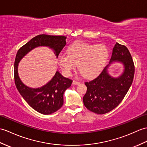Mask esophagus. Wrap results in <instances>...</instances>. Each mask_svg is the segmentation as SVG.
Returning <instances> with one entry per match:
<instances>
[{
    "label": "esophagus",
    "mask_w": 147,
    "mask_h": 147,
    "mask_svg": "<svg viewBox=\"0 0 147 147\" xmlns=\"http://www.w3.org/2000/svg\"><path fill=\"white\" fill-rule=\"evenodd\" d=\"M73 84H80V82L79 81L73 80Z\"/></svg>",
    "instance_id": "34e87169"
}]
</instances>
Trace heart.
Returning <instances> with one entry per match:
<instances>
[{
  "instance_id": "obj_1",
  "label": "heart",
  "mask_w": 147,
  "mask_h": 147,
  "mask_svg": "<svg viewBox=\"0 0 147 147\" xmlns=\"http://www.w3.org/2000/svg\"><path fill=\"white\" fill-rule=\"evenodd\" d=\"M109 56L104 45L77 42L68 48V53H61L58 63L63 73L69 76L78 64V69L86 78L96 76L103 67Z\"/></svg>"
}]
</instances>
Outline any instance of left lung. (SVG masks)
<instances>
[{"label": "left lung", "instance_id": "8db88e82", "mask_svg": "<svg viewBox=\"0 0 147 147\" xmlns=\"http://www.w3.org/2000/svg\"><path fill=\"white\" fill-rule=\"evenodd\" d=\"M114 61L124 65V72L120 77L114 78L109 75L108 64L94 79L85 82L87 91L83 97L84 105L88 110L96 114L107 113L117 107L123 100L134 80V63L127 47L116 43L110 64Z\"/></svg>", "mask_w": 147, "mask_h": 147}]
</instances>
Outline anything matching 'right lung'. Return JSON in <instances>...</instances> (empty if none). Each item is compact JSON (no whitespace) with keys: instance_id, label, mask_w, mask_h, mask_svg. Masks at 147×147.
Masks as SVG:
<instances>
[{"instance_id":"obj_1","label":"right lung","mask_w":147,"mask_h":147,"mask_svg":"<svg viewBox=\"0 0 147 147\" xmlns=\"http://www.w3.org/2000/svg\"><path fill=\"white\" fill-rule=\"evenodd\" d=\"M66 39L63 36L40 34L22 46L16 54L13 73L17 89L30 107L43 115L53 113L61 108L64 91L71 86L73 80L63 76L57 71L49 83L41 88L33 89L26 86L20 81L18 73V63L27 53L38 46L49 47L54 50L58 57L66 46Z\"/></svg>"}]
</instances>
